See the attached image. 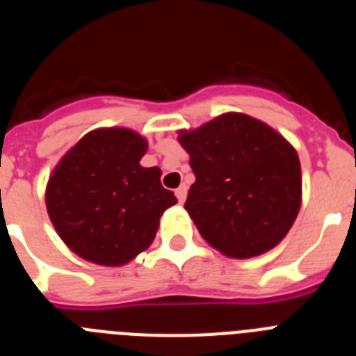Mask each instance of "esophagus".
<instances>
[{
    "label": "esophagus",
    "mask_w": 356,
    "mask_h": 356,
    "mask_svg": "<svg viewBox=\"0 0 356 356\" xmlns=\"http://www.w3.org/2000/svg\"><path fill=\"white\" fill-rule=\"evenodd\" d=\"M175 194H176V197H178V201H180V203H184L185 197H187V187H185V185H180V187L175 191Z\"/></svg>",
    "instance_id": "34e87169"
}]
</instances>
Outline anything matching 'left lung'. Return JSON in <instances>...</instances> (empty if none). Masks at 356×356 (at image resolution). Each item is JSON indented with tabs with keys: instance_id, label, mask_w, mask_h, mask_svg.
Masks as SVG:
<instances>
[{
	"instance_id": "8db88e82",
	"label": "left lung",
	"mask_w": 356,
	"mask_h": 356,
	"mask_svg": "<svg viewBox=\"0 0 356 356\" xmlns=\"http://www.w3.org/2000/svg\"><path fill=\"white\" fill-rule=\"evenodd\" d=\"M178 140L196 176L185 209L210 246L250 259L287 235L301 207V168L282 135L234 112Z\"/></svg>"
}]
</instances>
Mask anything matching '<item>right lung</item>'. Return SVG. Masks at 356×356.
Returning <instances> with one entry per match:
<instances>
[{"instance_id": "obj_1", "label": "right lung", "mask_w": 356, "mask_h": 356, "mask_svg": "<svg viewBox=\"0 0 356 356\" xmlns=\"http://www.w3.org/2000/svg\"><path fill=\"white\" fill-rule=\"evenodd\" d=\"M146 140L131 130L90 131L49 178L46 207L62 241L81 259L122 266L149 246L176 203L159 168H143Z\"/></svg>"}]
</instances>
